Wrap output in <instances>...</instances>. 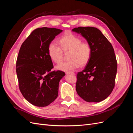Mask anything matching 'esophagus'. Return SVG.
<instances>
[{
	"label": "esophagus",
	"instance_id": "obj_1",
	"mask_svg": "<svg viewBox=\"0 0 133 133\" xmlns=\"http://www.w3.org/2000/svg\"><path fill=\"white\" fill-rule=\"evenodd\" d=\"M66 74H74V73L73 71H66Z\"/></svg>",
	"mask_w": 133,
	"mask_h": 133
}]
</instances>
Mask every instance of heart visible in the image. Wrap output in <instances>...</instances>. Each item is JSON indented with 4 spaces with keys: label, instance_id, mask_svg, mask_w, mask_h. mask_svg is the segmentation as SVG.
<instances>
[{
    "label": "heart",
    "instance_id": "b5f03b06",
    "mask_svg": "<svg viewBox=\"0 0 133 133\" xmlns=\"http://www.w3.org/2000/svg\"><path fill=\"white\" fill-rule=\"evenodd\" d=\"M60 47L54 43H50L48 46V54L50 59L56 64L62 62L63 53H68L67 61L57 66L59 70L68 71L78 68L79 65L85 66L89 63L92 55V46L87 41L74 34L67 33L58 39Z\"/></svg>",
    "mask_w": 133,
    "mask_h": 133
}]
</instances>
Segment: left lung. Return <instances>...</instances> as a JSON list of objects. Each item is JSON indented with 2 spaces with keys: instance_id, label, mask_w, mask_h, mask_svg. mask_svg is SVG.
I'll return each mask as SVG.
<instances>
[{
  "instance_id": "obj_1",
  "label": "left lung",
  "mask_w": 133,
  "mask_h": 133,
  "mask_svg": "<svg viewBox=\"0 0 133 133\" xmlns=\"http://www.w3.org/2000/svg\"><path fill=\"white\" fill-rule=\"evenodd\" d=\"M72 31L81 34L92 46L89 63L76 75V92L87 102H102L115 86L117 62L113 47L96 28L79 26Z\"/></svg>"
}]
</instances>
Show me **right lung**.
Here are the masks:
<instances>
[{"label":"right lung","instance_id":"1","mask_svg":"<svg viewBox=\"0 0 133 133\" xmlns=\"http://www.w3.org/2000/svg\"><path fill=\"white\" fill-rule=\"evenodd\" d=\"M62 31L37 28L20 48L16 65L19 88L24 98L35 106H48L58 97L59 82L65 74L60 70L51 71L54 66L48 46Z\"/></svg>","mask_w":133,"mask_h":133}]
</instances>
